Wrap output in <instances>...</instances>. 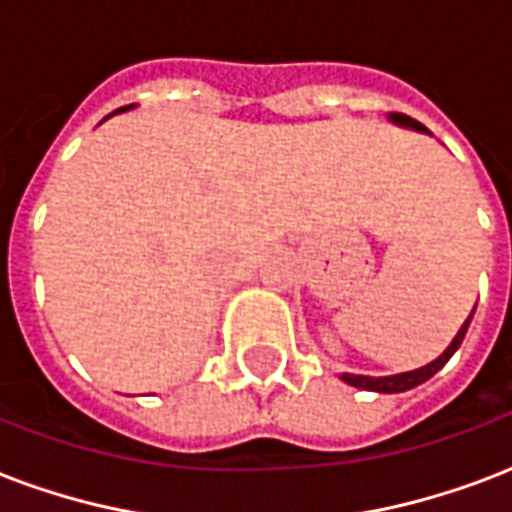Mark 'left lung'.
<instances>
[{"label": "left lung", "instance_id": "obj_1", "mask_svg": "<svg viewBox=\"0 0 512 512\" xmlns=\"http://www.w3.org/2000/svg\"><path fill=\"white\" fill-rule=\"evenodd\" d=\"M389 120L395 123V126L400 128H411V131H419V134H429L427 128L421 126V123H416L413 117L408 115H400V112H392L389 115ZM473 314L475 308L470 311V317L464 319V325L459 327V333L454 335V341L448 343V349L440 354L438 360H432L429 365H424V368H416V370H408V373H395V376H357V373H341V381H346L349 386H357V389H368V392H381V395H397V392H408V389H413V386L424 384V381H429V378L435 376L443 365H446L451 357H454V351L462 346L464 341V333H467V327H470V322H473Z\"/></svg>", "mask_w": 512, "mask_h": 512}]
</instances>
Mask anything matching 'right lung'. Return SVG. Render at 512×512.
<instances>
[{
    "instance_id": "right-lung-1",
    "label": "right lung",
    "mask_w": 512,
    "mask_h": 512,
    "mask_svg": "<svg viewBox=\"0 0 512 512\" xmlns=\"http://www.w3.org/2000/svg\"><path fill=\"white\" fill-rule=\"evenodd\" d=\"M128 109H134V104H131V107H120V109H115V112H112V115H120V112H128ZM112 115H107V117H112ZM107 117H104V120H107Z\"/></svg>"
}]
</instances>
